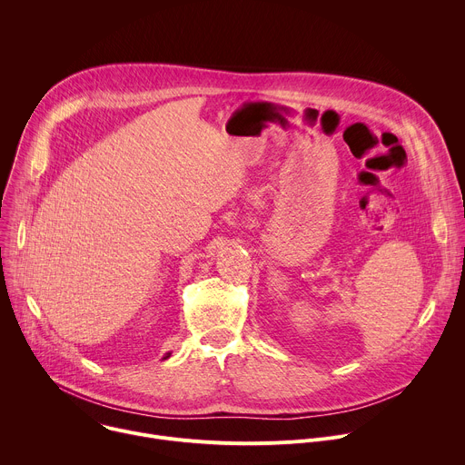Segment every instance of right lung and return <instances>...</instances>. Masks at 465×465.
Returning a JSON list of instances; mask_svg holds the SVG:
<instances>
[{
	"mask_svg": "<svg viewBox=\"0 0 465 465\" xmlns=\"http://www.w3.org/2000/svg\"><path fill=\"white\" fill-rule=\"evenodd\" d=\"M169 357H171V353H167V355H165V357H163V359H169Z\"/></svg>",
	"mask_w": 465,
	"mask_h": 465,
	"instance_id": "1",
	"label": "right lung"
}]
</instances>
